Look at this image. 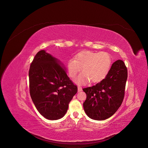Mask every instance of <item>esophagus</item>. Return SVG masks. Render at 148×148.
Masks as SVG:
<instances>
[{"label": "esophagus", "mask_w": 148, "mask_h": 148, "mask_svg": "<svg viewBox=\"0 0 148 148\" xmlns=\"http://www.w3.org/2000/svg\"><path fill=\"white\" fill-rule=\"evenodd\" d=\"M81 91H82V88L81 87H79V86H78V91L80 92Z\"/></svg>", "instance_id": "1"}]
</instances>
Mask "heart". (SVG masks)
<instances>
[{
  "label": "heart",
  "instance_id": "1",
  "mask_svg": "<svg viewBox=\"0 0 148 148\" xmlns=\"http://www.w3.org/2000/svg\"><path fill=\"white\" fill-rule=\"evenodd\" d=\"M112 65V57L110 53L101 51H84L78 53L74 59L67 62V69L70 77L74 78L82 68V73L76 82L78 84L101 81L108 75Z\"/></svg>",
  "mask_w": 148,
  "mask_h": 148
}]
</instances>
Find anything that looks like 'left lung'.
<instances>
[{
    "mask_svg": "<svg viewBox=\"0 0 148 148\" xmlns=\"http://www.w3.org/2000/svg\"><path fill=\"white\" fill-rule=\"evenodd\" d=\"M127 78V68L122 60H118L103 79L95 86L83 88L87 95L83 107L88 116L101 121L113 115L123 101Z\"/></svg>",
    "mask_w": 148,
    "mask_h": 148,
    "instance_id": "obj_1",
    "label": "left lung"
}]
</instances>
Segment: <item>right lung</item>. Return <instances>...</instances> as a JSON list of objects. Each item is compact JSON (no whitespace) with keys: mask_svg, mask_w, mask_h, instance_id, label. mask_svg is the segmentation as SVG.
Returning a JSON list of instances; mask_svg holds the SVG:
<instances>
[{"mask_svg":"<svg viewBox=\"0 0 148 148\" xmlns=\"http://www.w3.org/2000/svg\"><path fill=\"white\" fill-rule=\"evenodd\" d=\"M60 65L57 58L41 50L33 58L29 71L32 99L40 114L50 120L64 116L78 91Z\"/></svg>","mask_w":148,"mask_h":148,"instance_id":"right-lung-1","label":"right lung"}]
</instances>
